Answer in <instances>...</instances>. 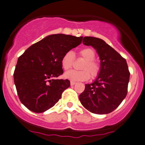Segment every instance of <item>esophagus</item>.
Returning <instances> with one entry per match:
<instances>
[{
	"label": "esophagus",
	"mask_w": 145,
	"mask_h": 145,
	"mask_svg": "<svg viewBox=\"0 0 145 145\" xmlns=\"http://www.w3.org/2000/svg\"><path fill=\"white\" fill-rule=\"evenodd\" d=\"M76 84V82H70L71 86H74V85H75V84Z\"/></svg>",
	"instance_id": "esophagus-1"
}]
</instances>
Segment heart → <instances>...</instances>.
I'll return each instance as SVG.
<instances>
[{
    "instance_id": "b5f03b06",
    "label": "heart",
    "mask_w": 145,
    "mask_h": 145,
    "mask_svg": "<svg viewBox=\"0 0 145 145\" xmlns=\"http://www.w3.org/2000/svg\"><path fill=\"white\" fill-rule=\"evenodd\" d=\"M80 56L85 59L82 66L83 70H70L64 74L65 78L68 79L73 82L86 81L90 78V74L92 78H96L100 74L101 67L100 64L95 61L96 54L94 49L91 48H84L79 52ZM74 60V53L71 51H69L63 55L61 58V66L65 70L71 69L73 65ZM91 74H89V73Z\"/></svg>"
}]
</instances>
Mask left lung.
<instances>
[{
	"instance_id": "1",
	"label": "left lung",
	"mask_w": 145,
	"mask_h": 145,
	"mask_svg": "<svg viewBox=\"0 0 145 145\" xmlns=\"http://www.w3.org/2000/svg\"><path fill=\"white\" fill-rule=\"evenodd\" d=\"M83 44L96 50L100 60V74L91 84L85 85L79 96L84 107L97 114L114 110L127 94L130 72L125 59L104 40L85 37Z\"/></svg>"
}]
</instances>
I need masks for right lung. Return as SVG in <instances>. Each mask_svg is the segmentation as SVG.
Returning <instances> with one entry per match:
<instances>
[{
  "label": "right lung",
  "mask_w": 145,
  "mask_h": 145,
  "mask_svg": "<svg viewBox=\"0 0 145 145\" xmlns=\"http://www.w3.org/2000/svg\"><path fill=\"white\" fill-rule=\"evenodd\" d=\"M83 37L64 34L47 36L27 49L17 60L14 82L21 103L29 110L44 112L53 107L70 86L57 80L63 73V55L82 43Z\"/></svg>",
  "instance_id": "obj_1"
}]
</instances>
